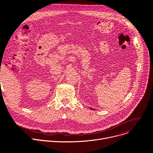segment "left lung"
<instances>
[{
  "instance_id": "obj_1",
  "label": "left lung",
  "mask_w": 153,
  "mask_h": 153,
  "mask_svg": "<svg viewBox=\"0 0 153 153\" xmlns=\"http://www.w3.org/2000/svg\"><path fill=\"white\" fill-rule=\"evenodd\" d=\"M91 109H92V108H91Z\"/></svg>"
}]
</instances>
